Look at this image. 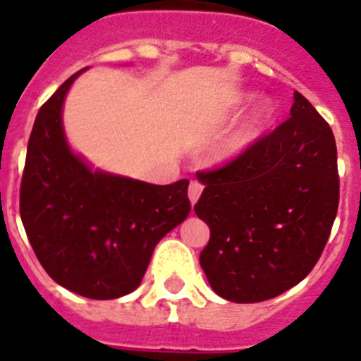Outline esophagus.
<instances>
[{"instance_id":"esophagus-1","label":"esophagus","mask_w":361,"mask_h":361,"mask_svg":"<svg viewBox=\"0 0 361 361\" xmlns=\"http://www.w3.org/2000/svg\"><path fill=\"white\" fill-rule=\"evenodd\" d=\"M202 190H204L202 184L197 183V180H191L190 188H188V197H190L191 206H193V204H197V200L200 199V195H202Z\"/></svg>"}]
</instances>
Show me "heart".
Masks as SVG:
<instances>
[{"label":"heart","instance_id":"b5f03b06","mask_svg":"<svg viewBox=\"0 0 361 361\" xmlns=\"http://www.w3.org/2000/svg\"><path fill=\"white\" fill-rule=\"evenodd\" d=\"M250 94H240L237 97V101H235L233 110H240L245 103H250ZM271 117H273V104H271L269 99H260V101H257L251 106V110L245 114L244 119L238 123L237 128L233 130L228 135V139L222 142L220 155L224 159H235L238 155H242L245 149L257 141L258 135L264 132V128L267 126Z\"/></svg>","mask_w":361,"mask_h":361}]
</instances>
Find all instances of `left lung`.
Returning a JSON list of instances; mask_svg holds the SVG:
<instances>
[{
    "instance_id": "left-lung-1",
    "label": "left lung",
    "mask_w": 361,
    "mask_h": 361,
    "mask_svg": "<svg viewBox=\"0 0 361 361\" xmlns=\"http://www.w3.org/2000/svg\"><path fill=\"white\" fill-rule=\"evenodd\" d=\"M195 213L209 226L200 267L237 304L275 298L311 273L336 219L333 130L302 94L291 117L220 170L197 173Z\"/></svg>"
}]
</instances>
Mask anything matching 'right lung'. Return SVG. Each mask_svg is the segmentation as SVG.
<instances>
[{
  "mask_svg": "<svg viewBox=\"0 0 361 361\" xmlns=\"http://www.w3.org/2000/svg\"><path fill=\"white\" fill-rule=\"evenodd\" d=\"M66 79L41 106L28 139L19 212L54 282L92 300L135 291L155 245L190 213L188 184H149L95 170L75 153L63 126Z\"/></svg>",
  "mask_w": 361,
  "mask_h": 361,
  "instance_id": "1",
  "label": "right lung"
}]
</instances>
